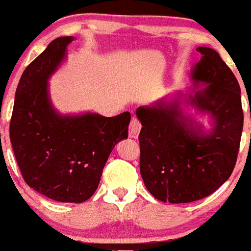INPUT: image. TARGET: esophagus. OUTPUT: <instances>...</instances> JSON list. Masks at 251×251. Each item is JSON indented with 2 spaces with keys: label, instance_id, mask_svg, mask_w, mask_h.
Masks as SVG:
<instances>
[{
  "label": "esophagus",
  "instance_id": "esophagus-1",
  "mask_svg": "<svg viewBox=\"0 0 251 251\" xmlns=\"http://www.w3.org/2000/svg\"><path fill=\"white\" fill-rule=\"evenodd\" d=\"M140 128H142V125H140L139 120L137 118H132L131 123H129V128H128V135L129 138H138L139 135Z\"/></svg>",
  "mask_w": 251,
  "mask_h": 251
}]
</instances>
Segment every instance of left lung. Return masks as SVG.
Instances as JSON below:
<instances>
[{"label": "left lung", "instance_id": "obj_1", "mask_svg": "<svg viewBox=\"0 0 251 251\" xmlns=\"http://www.w3.org/2000/svg\"><path fill=\"white\" fill-rule=\"evenodd\" d=\"M189 93L164 97L135 111L140 174L149 192L164 203H190L208 197L232 174L237 159L243 111L241 88L220 54L198 47ZM184 107L209 118L206 130Z\"/></svg>", "mask_w": 251, "mask_h": 251}]
</instances>
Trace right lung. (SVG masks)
I'll return each instance as SVG.
<instances>
[{
	"instance_id": "1",
	"label": "right lung",
	"mask_w": 251,
	"mask_h": 251,
	"mask_svg": "<svg viewBox=\"0 0 251 251\" xmlns=\"http://www.w3.org/2000/svg\"><path fill=\"white\" fill-rule=\"evenodd\" d=\"M72 36L53 40L25 68L15 93L10 142L31 189L61 203H82L96 192L112 150L128 137V112L62 114L54 107L50 79L67 59Z\"/></svg>"
}]
</instances>
